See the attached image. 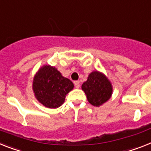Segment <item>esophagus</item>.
Wrapping results in <instances>:
<instances>
[{"instance_id":"obj_1","label":"esophagus","mask_w":151,"mask_h":151,"mask_svg":"<svg viewBox=\"0 0 151 151\" xmlns=\"http://www.w3.org/2000/svg\"><path fill=\"white\" fill-rule=\"evenodd\" d=\"M74 85H75L76 88H79L80 87V81H74Z\"/></svg>"}]
</instances>
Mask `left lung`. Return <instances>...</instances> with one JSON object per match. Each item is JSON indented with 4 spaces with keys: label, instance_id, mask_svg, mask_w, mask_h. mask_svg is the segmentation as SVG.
Returning a JSON list of instances; mask_svg holds the SVG:
<instances>
[{
    "label": "left lung",
    "instance_id": "left-lung-1",
    "mask_svg": "<svg viewBox=\"0 0 151 151\" xmlns=\"http://www.w3.org/2000/svg\"><path fill=\"white\" fill-rule=\"evenodd\" d=\"M81 88L87 96L88 102L94 107H100L106 103L113 93V86L110 80L104 73L97 70L90 73Z\"/></svg>",
    "mask_w": 151,
    "mask_h": 151
}]
</instances>
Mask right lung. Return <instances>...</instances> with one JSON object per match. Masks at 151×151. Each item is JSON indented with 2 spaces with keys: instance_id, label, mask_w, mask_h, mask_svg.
I'll use <instances>...</instances> for the list:
<instances>
[{
  "instance_id": "right-lung-1",
  "label": "right lung",
  "mask_w": 151,
  "mask_h": 151,
  "mask_svg": "<svg viewBox=\"0 0 151 151\" xmlns=\"http://www.w3.org/2000/svg\"><path fill=\"white\" fill-rule=\"evenodd\" d=\"M73 87L70 80L63 77L55 67L50 65L41 67L33 79L32 89L36 99L48 108L60 107Z\"/></svg>"
}]
</instances>
